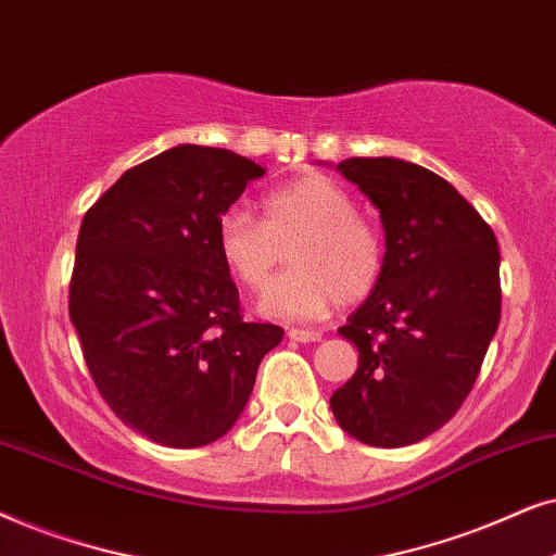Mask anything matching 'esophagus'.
Returning a JSON list of instances; mask_svg holds the SVG:
<instances>
[{
  "label": "esophagus",
  "instance_id": "esophagus-1",
  "mask_svg": "<svg viewBox=\"0 0 556 556\" xmlns=\"http://www.w3.org/2000/svg\"><path fill=\"white\" fill-rule=\"evenodd\" d=\"M287 336L292 340H298V343H317V340L323 338L320 330H307V328H290L287 330Z\"/></svg>",
  "mask_w": 556,
  "mask_h": 556
}]
</instances>
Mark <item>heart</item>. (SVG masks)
<instances>
[{"mask_svg": "<svg viewBox=\"0 0 556 556\" xmlns=\"http://www.w3.org/2000/svg\"><path fill=\"white\" fill-rule=\"evenodd\" d=\"M218 251L233 277L262 292L290 254L292 266L262 298V313L313 320L374 292L383 271V241L355 213L353 198L328 175H305L264 198V220L233 205L218 220Z\"/></svg>", "mask_w": 556, "mask_h": 556, "instance_id": "obj_1", "label": "heart"}]
</instances>
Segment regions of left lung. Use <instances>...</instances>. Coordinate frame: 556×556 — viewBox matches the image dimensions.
Listing matches in <instances>:
<instances>
[{
	"label": "left lung",
	"instance_id": "8db88e82",
	"mask_svg": "<svg viewBox=\"0 0 556 556\" xmlns=\"http://www.w3.org/2000/svg\"><path fill=\"white\" fill-rule=\"evenodd\" d=\"M336 169L379 208L387 254L379 285L338 328L358 348V371L330 409L366 445H414L455 417L498 330V241L427 167L351 157Z\"/></svg>",
	"mask_w": 556,
	"mask_h": 556
}]
</instances>
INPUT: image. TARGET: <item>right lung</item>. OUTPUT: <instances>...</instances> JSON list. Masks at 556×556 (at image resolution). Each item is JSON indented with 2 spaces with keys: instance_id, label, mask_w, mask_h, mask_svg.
<instances>
[{
  "instance_id": "obj_1",
  "label": "right lung",
  "mask_w": 556,
  "mask_h": 556,
  "mask_svg": "<svg viewBox=\"0 0 556 556\" xmlns=\"http://www.w3.org/2000/svg\"><path fill=\"white\" fill-rule=\"evenodd\" d=\"M264 167L177 144L124 173L84 216L71 323L91 379L124 425L165 447L224 438L285 330L247 323L218 220Z\"/></svg>"
}]
</instances>
